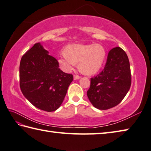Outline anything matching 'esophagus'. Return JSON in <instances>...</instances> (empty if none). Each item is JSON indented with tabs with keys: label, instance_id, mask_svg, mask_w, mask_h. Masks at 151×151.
<instances>
[{
	"label": "esophagus",
	"instance_id": "34e87169",
	"mask_svg": "<svg viewBox=\"0 0 151 151\" xmlns=\"http://www.w3.org/2000/svg\"><path fill=\"white\" fill-rule=\"evenodd\" d=\"M81 78V76L78 75H74V80H78Z\"/></svg>",
	"mask_w": 151,
	"mask_h": 151
}]
</instances>
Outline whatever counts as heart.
<instances>
[{"label": "heart", "mask_w": 151, "mask_h": 151, "mask_svg": "<svg viewBox=\"0 0 151 151\" xmlns=\"http://www.w3.org/2000/svg\"><path fill=\"white\" fill-rule=\"evenodd\" d=\"M106 50L99 44L68 45L64 54L58 58V63L65 72L72 70L76 63L79 62L78 68L84 75L96 74L101 69L106 58Z\"/></svg>", "instance_id": "1"}]
</instances>
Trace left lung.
I'll return each mask as SVG.
<instances>
[{"label":"left lung","instance_id":"obj_1","mask_svg":"<svg viewBox=\"0 0 151 151\" xmlns=\"http://www.w3.org/2000/svg\"><path fill=\"white\" fill-rule=\"evenodd\" d=\"M130 65L128 55L120 47L109 51L102 71L91 78L87 91L93 107L106 110L122 101L131 86Z\"/></svg>","mask_w":151,"mask_h":151}]
</instances>
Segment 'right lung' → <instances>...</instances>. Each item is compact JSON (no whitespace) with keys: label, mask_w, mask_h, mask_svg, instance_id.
I'll return each mask as SVG.
<instances>
[{"label":"right lung","mask_w":151,"mask_h":151,"mask_svg":"<svg viewBox=\"0 0 151 151\" xmlns=\"http://www.w3.org/2000/svg\"><path fill=\"white\" fill-rule=\"evenodd\" d=\"M36 43L22 56L19 85L25 98L35 107L52 112L60 107L73 76L62 71L57 60Z\"/></svg>","instance_id":"1"}]
</instances>
